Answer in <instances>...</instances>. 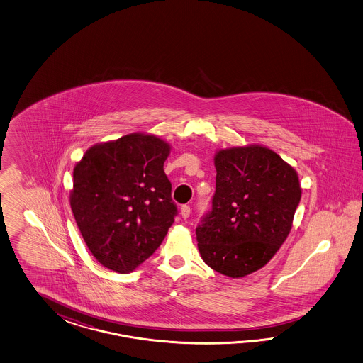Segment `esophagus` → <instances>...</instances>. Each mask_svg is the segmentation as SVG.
Masks as SVG:
<instances>
[{"instance_id":"esophagus-1","label":"esophagus","mask_w":363,"mask_h":363,"mask_svg":"<svg viewBox=\"0 0 363 363\" xmlns=\"http://www.w3.org/2000/svg\"><path fill=\"white\" fill-rule=\"evenodd\" d=\"M181 216H182V218H189V216H190V211H191V209H190V206L189 205H184V206H181Z\"/></svg>"}]
</instances>
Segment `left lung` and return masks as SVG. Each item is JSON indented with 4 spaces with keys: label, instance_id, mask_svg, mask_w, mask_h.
I'll return each mask as SVG.
<instances>
[{
    "label": "left lung",
    "instance_id": "left-lung-1",
    "mask_svg": "<svg viewBox=\"0 0 363 363\" xmlns=\"http://www.w3.org/2000/svg\"><path fill=\"white\" fill-rule=\"evenodd\" d=\"M211 210L196 229L203 262L230 278L252 274L285 242L301 201L297 172L261 145L222 149Z\"/></svg>",
    "mask_w": 363,
    "mask_h": 363
}]
</instances>
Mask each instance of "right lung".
Instances as JSON below:
<instances>
[{"instance_id":"add662e5","label":"right lung","mask_w":363,"mask_h":363,"mask_svg":"<svg viewBox=\"0 0 363 363\" xmlns=\"http://www.w3.org/2000/svg\"><path fill=\"white\" fill-rule=\"evenodd\" d=\"M170 145L133 133L96 143L73 170L70 206L90 253L130 273L160 247L177 216L164 172Z\"/></svg>"}]
</instances>
